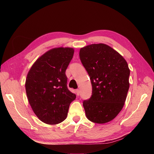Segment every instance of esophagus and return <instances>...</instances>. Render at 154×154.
<instances>
[{
    "label": "esophagus",
    "mask_w": 154,
    "mask_h": 154,
    "mask_svg": "<svg viewBox=\"0 0 154 154\" xmlns=\"http://www.w3.org/2000/svg\"><path fill=\"white\" fill-rule=\"evenodd\" d=\"M75 92H76V94H77V96H79V93H80V92H79V89H77L76 91H75Z\"/></svg>",
    "instance_id": "esophagus-1"
}]
</instances>
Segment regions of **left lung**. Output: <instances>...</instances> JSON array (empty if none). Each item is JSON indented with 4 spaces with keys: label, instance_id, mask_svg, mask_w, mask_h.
Returning a JSON list of instances; mask_svg holds the SVG:
<instances>
[{
    "label": "left lung",
    "instance_id": "left-lung-1",
    "mask_svg": "<svg viewBox=\"0 0 154 154\" xmlns=\"http://www.w3.org/2000/svg\"><path fill=\"white\" fill-rule=\"evenodd\" d=\"M79 57L92 85V95L83 103L86 116L94 123L109 122L126 101L130 86L128 65L119 53L104 44L81 48Z\"/></svg>",
    "mask_w": 154,
    "mask_h": 154
}]
</instances>
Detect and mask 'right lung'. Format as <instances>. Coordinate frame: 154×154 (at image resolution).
<instances>
[{"instance_id": "right-lung-1", "label": "right lung", "mask_w": 154, "mask_h": 154, "mask_svg": "<svg viewBox=\"0 0 154 154\" xmlns=\"http://www.w3.org/2000/svg\"><path fill=\"white\" fill-rule=\"evenodd\" d=\"M73 54L71 48L51 49L35 61L27 75L25 87L28 102L35 115L45 124L63 122L76 98L68 89L65 75Z\"/></svg>"}]
</instances>
